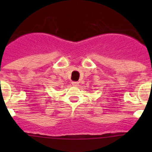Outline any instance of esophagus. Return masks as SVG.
<instances>
[{
    "label": "esophagus",
    "mask_w": 152,
    "mask_h": 152,
    "mask_svg": "<svg viewBox=\"0 0 152 152\" xmlns=\"http://www.w3.org/2000/svg\"><path fill=\"white\" fill-rule=\"evenodd\" d=\"M78 84L79 83L77 82V81H73V82H72V85L75 86V87H77V86L79 85Z\"/></svg>",
    "instance_id": "1"
}]
</instances>
